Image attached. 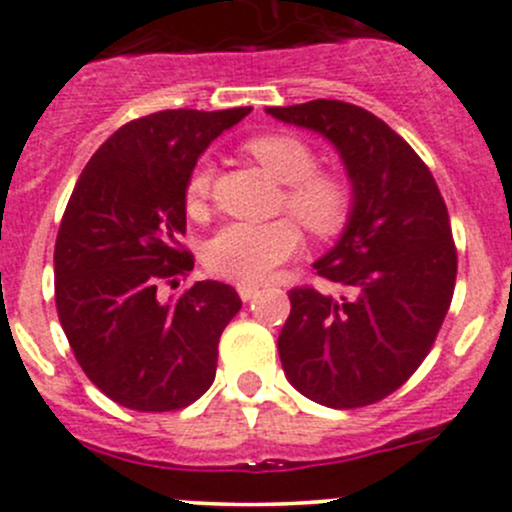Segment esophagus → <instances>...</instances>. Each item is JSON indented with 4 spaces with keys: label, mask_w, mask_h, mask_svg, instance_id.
Returning <instances> with one entry per match:
<instances>
[{
    "label": "esophagus",
    "mask_w": 512,
    "mask_h": 512,
    "mask_svg": "<svg viewBox=\"0 0 512 512\" xmlns=\"http://www.w3.org/2000/svg\"><path fill=\"white\" fill-rule=\"evenodd\" d=\"M237 292H240L242 300L250 302V300H255L257 292H260V285H250V282H240V285H237Z\"/></svg>",
    "instance_id": "obj_1"
}]
</instances>
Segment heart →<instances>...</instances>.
Masks as SVG:
<instances>
[{
    "instance_id": "heart-1",
    "label": "heart",
    "mask_w": 512,
    "mask_h": 512,
    "mask_svg": "<svg viewBox=\"0 0 512 512\" xmlns=\"http://www.w3.org/2000/svg\"><path fill=\"white\" fill-rule=\"evenodd\" d=\"M247 152L287 185L285 207L310 232L325 237L340 230L350 215L352 192L345 177L317 172V157L310 147L292 135H260L247 142ZM212 192V170L207 162L192 170L185 187L190 215H202ZM300 230L290 220L247 225L230 222L217 230L205 245V265L215 275L235 282H265L277 265L300 250Z\"/></svg>"
}]
</instances>
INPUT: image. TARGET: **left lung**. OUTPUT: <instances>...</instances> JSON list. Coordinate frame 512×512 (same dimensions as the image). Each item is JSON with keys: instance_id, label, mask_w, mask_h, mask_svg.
I'll return each mask as SVG.
<instances>
[{"instance_id": "8db88e82", "label": "left lung", "mask_w": 512, "mask_h": 512, "mask_svg": "<svg viewBox=\"0 0 512 512\" xmlns=\"http://www.w3.org/2000/svg\"><path fill=\"white\" fill-rule=\"evenodd\" d=\"M267 114L325 137L352 190L340 240L312 265L342 292H290L282 370L327 408L372 405L418 370L448 315L458 275L448 207L413 147L367 109L312 99Z\"/></svg>"}]
</instances>
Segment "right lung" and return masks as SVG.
<instances>
[{"label": "right lung", "mask_w": 512, "mask_h": 512, "mask_svg": "<svg viewBox=\"0 0 512 512\" xmlns=\"http://www.w3.org/2000/svg\"><path fill=\"white\" fill-rule=\"evenodd\" d=\"M250 112L165 109L127 122L74 185L54 245V300L84 375L124 408H187L215 380L240 295L217 280L170 297L160 285L195 267L180 237L197 157Z\"/></svg>", "instance_id": "1"}]
</instances>
